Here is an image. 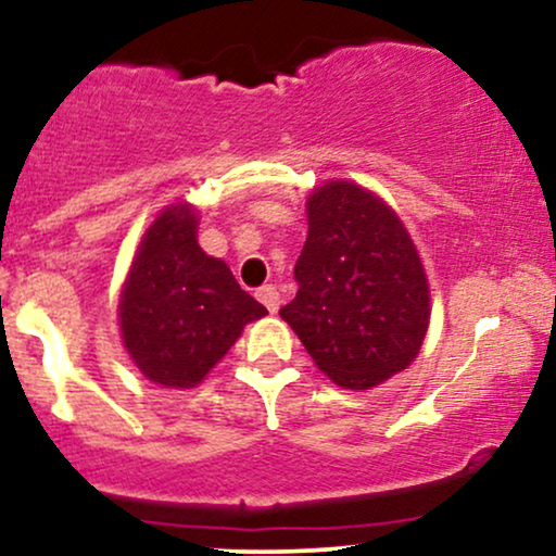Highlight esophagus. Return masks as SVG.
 <instances>
[{
  "instance_id": "1",
  "label": "esophagus",
  "mask_w": 556,
  "mask_h": 556,
  "mask_svg": "<svg viewBox=\"0 0 556 556\" xmlns=\"http://www.w3.org/2000/svg\"><path fill=\"white\" fill-rule=\"evenodd\" d=\"M256 298L266 305V311H269V314H277V311H279V292H277V287H274V285L258 287Z\"/></svg>"
}]
</instances>
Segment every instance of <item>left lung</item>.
<instances>
[{"instance_id": "1", "label": "left lung", "mask_w": 556, "mask_h": 556, "mask_svg": "<svg viewBox=\"0 0 556 556\" xmlns=\"http://www.w3.org/2000/svg\"><path fill=\"white\" fill-rule=\"evenodd\" d=\"M298 295L279 316L342 389H368L407 368L429 329V279L400 216L355 182L311 193Z\"/></svg>"}]
</instances>
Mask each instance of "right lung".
I'll use <instances>...</instances> for the list:
<instances>
[{"label":"right lung","instance_id":"add662e5","mask_svg":"<svg viewBox=\"0 0 556 556\" xmlns=\"http://www.w3.org/2000/svg\"><path fill=\"white\" fill-rule=\"evenodd\" d=\"M198 214L172 203L146 229L119 295L127 355L154 384L190 389L238 342L245 324L266 316L222 258L195 240Z\"/></svg>","mask_w":556,"mask_h":556}]
</instances>
